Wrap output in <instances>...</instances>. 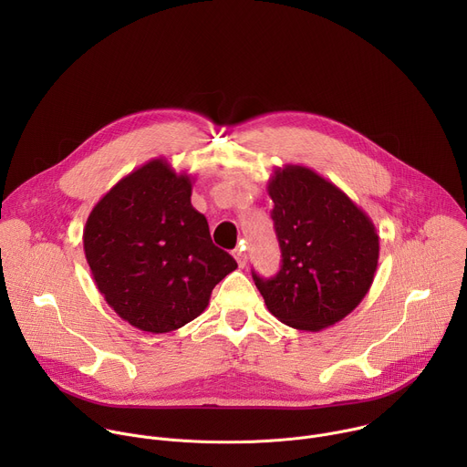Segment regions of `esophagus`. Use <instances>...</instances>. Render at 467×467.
I'll return each mask as SVG.
<instances>
[{"label":"esophagus","instance_id":"obj_1","mask_svg":"<svg viewBox=\"0 0 467 467\" xmlns=\"http://www.w3.org/2000/svg\"><path fill=\"white\" fill-rule=\"evenodd\" d=\"M233 256L236 258V262H238V265H240V268H244V265L247 264V254H245L244 247H236V249L233 251Z\"/></svg>","mask_w":467,"mask_h":467}]
</instances>
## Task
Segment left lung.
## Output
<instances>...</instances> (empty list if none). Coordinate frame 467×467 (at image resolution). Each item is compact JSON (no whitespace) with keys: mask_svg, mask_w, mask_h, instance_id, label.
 Returning <instances> with one entry per match:
<instances>
[{"mask_svg":"<svg viewBox=\"0 0 467 467\" xmlns=\"http://www.w3.org/2000/svg\"><path fill=\"white\" fill-rule=\"evenodd\" d=\"M283 264L272 279L253 272L268 310L285 325L321 330L342 321L366 297L379 264V234L349 195L299 164L268 181Z\"/></svg>","mask_w":467,"mask_h":467,"instance_id":"obj_1","label":"left lung"}]
</instances>
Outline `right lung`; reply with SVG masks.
Wrapping results in <instances>:
<instances>
[{
	"mask_svg": "<svg viewBox=\"0 0 467 467\" xmlns=\"http://www.w3.org/2000/svg\"><path fill=\"white\" fill-rule=\"evenodd\" d=\"M192 181L153 159L99 199L83 231L99 294L121 319L153 335L195 319L214 286L238 268L192 207Z\"/></svg>",
	"mask_w": 467,
	"mask_h": 467,
	"instance_id": "obj_1",
	"label": "right lung"
}]
</instances>
